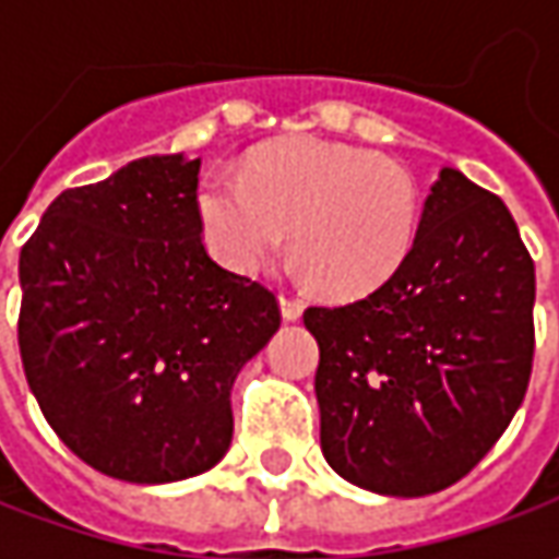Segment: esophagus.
I'll return each instance as SVG.
<instances>
[{
	"label": "esophagus",
	"mask_w": 559,
	"mask_h": 559,
	"mask_svg": "<svg viewBox=\"0 0 559 559\" xmlns=\"http://www.w3.org/2000/svg\"><path fill=\"white\" fill-rule=\"evenodd\" d=\"M280 308H283V317H286V320H298L301 311H305V305H301L298 298H292V295H280Z\"/></svg>",
	"instance_id": "obj_1"
}]
</instances>
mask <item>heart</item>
<instances>
[{"label": "heart", "instance_id": "obj_1", "mask_svg": "<svg viewBox=\"0 0 559 559\" xmlns=\"http://www.w3.org/2000/svg\"><path fill=\"white\" fill-rule=\"evenodd\" d=\"M204 236L239 273L286 246L330 298H364L407 261L419 226L414 177L376 152L326 140L276 142L239 174L214 170L199 192Z\"/></svg>", "mask_w": 559, "mask_h": 559}]
</instances>
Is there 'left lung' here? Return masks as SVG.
I'll return each instance as SVG.
<instances>
[{"label": "left lung", "mask_w": 559, "mask_h": 559, "mask_svg": "<svg viewBox=\"0 0 559 559\" xmlns=\"http://www.w3.org/2000/svg\"><path fill=\"white\" fill-rule=\"evenodd\" d=\"M532 305L535 264L507 204L444 167L395 276L360 301L305 311L330 466L395 498L463 479L526 397Z\"/></svg>", "instance_id": "left-lung-1"}]
</instances>
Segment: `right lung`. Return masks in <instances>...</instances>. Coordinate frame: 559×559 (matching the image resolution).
Listing matches in <instances>:
<instances>
[{
  "label": "right lung",
  "instance_id": "obj_1",
  "mask_svg": "<svg viewBox=\"0 0 559 559\" xmlns=\"http://www.w3.org/2000/svg\"><path fill=\"white\" fill-rule=\"evenodd\" d=\"M199 167L152 155L64 189L21 248L31 392L80 461L123 483L221 461L236 373L280 330L276 295L204 248Z\"/></svg>",
  "mask_w": 559,
  "mask_h": 559
}]
</instances>
